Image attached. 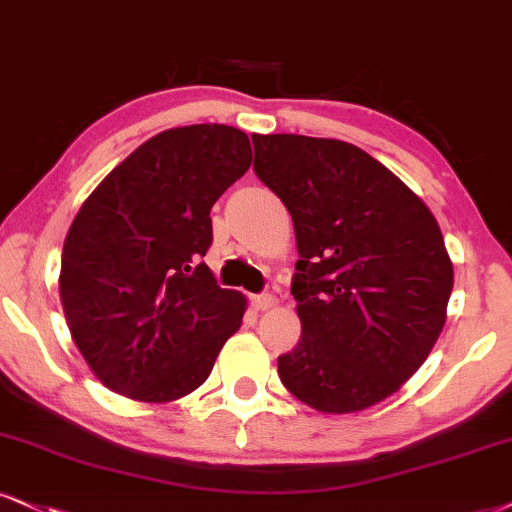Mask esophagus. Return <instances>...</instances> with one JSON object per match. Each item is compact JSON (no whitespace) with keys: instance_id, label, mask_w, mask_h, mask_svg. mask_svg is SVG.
Masks as SVG:
<instances>
[{"instance_id":"1","label":"esophagus","mask_w":512,"mask_h":512,"mask_svg":"<svg viewBox=\"0 0 512 512\" xmlns=\"http://www.w3.org/2000/svg\"><path fill=\"white\" fill-rule=\"evenodd\" d=\"M277 304V299L273 294H254L251 296V306L256 308V311H268V308H273Z\"/></svg>"}]
</instances>
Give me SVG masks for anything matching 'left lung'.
<instances>
[{
	"mask_svg": "<svg viewBox=\"0 0 512 512\" xmlns=\"http://www.w3.org/2000/svg\"><path fill=\"white\" fill-rule=\"evenodd\" d=\"M254 170L294 220L301 339L277 358L299 401L358 413L418 372L446 323L453 263L406 182L342 140L254 135Z\"/></svg>",
	"mask_w": 512,
	"mask_h": 512,
	"instance_id": "1",
	"label": "left lung"
}]
</instances>
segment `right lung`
<instances>
[{"label":"right lung","mask_w":512,"mask_h":512,"mask_svg":"<svg viewBox=\"0 0 512 512\" xmlns=\"http://www.w3.org/2000/svg\"><path fill=\"white\" fill-rule=\"evenodd\" d=\"M232 125L170 128L140 144L82 201L61 254L68 330L97 380L132 401L168 403L211 375L242 325L246 296L206 263L211 206L249 170Z\"/></svg>","instance_id":"add662e5"}]
</instances>
